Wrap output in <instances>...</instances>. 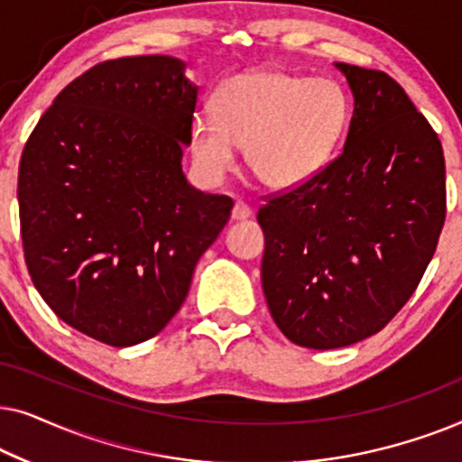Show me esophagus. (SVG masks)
<instances>
[{"label": "esophagus", "mask_w": 462, "mask_h": 462, "mask_svg": "<svg viewBox=\"0 0 462 462\" xmlns=\"http://www.w3.org/2000/svg\"><path fill=\"white\" fill-rule=\"evenodd\" d=\"M250 217H252L250 206H245L244 201H236V206H233V210H231V218L233 220H245Z\"/></svg>", "instance_id": "34e87169"}]
</instances>
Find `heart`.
<instances>
[{"label":"heart","instance_id":"1","mask_svg":"<svg viewBox=\"0 0 462 462\" xmlns=\"http://www.w3.org/2000/svg\"><path fill=\"white\" fill-rule=\"evenodd\" d=\"M212 116L198 113L189 130L193 160L208 179L236 166L237 147L261 185L294 189L332 160L346 124L349 97L330 78L250 69L220 84Z\"/></svg>","mask_w":462,"mask_h":462}]
</instances>
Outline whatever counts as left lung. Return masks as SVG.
I'll list each match as a JSON object with an SVG mask.
<instances>
[{
	"mask_svg": "<svg viewBox=\"0 0 462 462\" xmlns=\"http://www.w3.org/2000/svg\"><path fill=\"white\" fill-rule=\"evenodd\" d=\"M353 94L337 160L271 198L261 280L271 318L307 349L372 337L419 286L446 218L438 134L387 73L334 62Z\"/></svg>",
	"mask_w": 462,
	"mask_h": 462,
	"instance_id": "left-lung-1",
	"label": "left lung"
}]
</instances>
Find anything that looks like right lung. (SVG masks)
<instances>
[{
    "label": "right lung",
    "mask_w": 462,
    "mask_h": 462,
    "mask_svg": "<svg viewBox=\"0 0 462 462\" xmlns=\"http://www.w3.org/2000/svg\"><path fill=\"white\" fill-rule=\"evenodd\" d=\"M180 59L106 60L43 113L18 168L29 275L48 307L111 346L155 337L231 217L182 172L198 86Z\"/></svg>",
    "instance_id": "obj_1"
}]
</instances>
